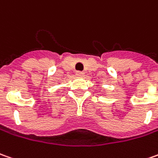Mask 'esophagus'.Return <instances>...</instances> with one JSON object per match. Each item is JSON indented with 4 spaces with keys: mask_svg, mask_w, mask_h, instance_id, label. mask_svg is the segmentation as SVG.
<instances>
[{
    "mask_svg": "<svg viewBox=\"0 0 158 158\" xmlns=\"http://www.w3.org/2000/svg\"><path fill=\"white\" fill-rule=\"evenodd\" d=\"M76 75H77V77H82L84 76V72H81V71H77L76 72Z\"/></svg>",
    "mask_w": 158,
    "mask_h": 158,
    "instance_id": "1",
    "label": "esophagus"
}]
</instances>
